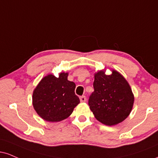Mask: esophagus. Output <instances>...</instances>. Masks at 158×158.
<instances>
[{"label": "esophagus", "mask_w": 158, "mask_h": 158, "mask_svg": "<svg viewBox=\"0 0 158 158\" xmlns=\"http://www.w3.org/2000/svg\"><path fill=\"white\" fill-rule=\"evenodd\" d=\"M80 102H86V97L85 96H82L80 97Z\"/></svg>", "instance_id": "esophagus-1"}]
</instances>
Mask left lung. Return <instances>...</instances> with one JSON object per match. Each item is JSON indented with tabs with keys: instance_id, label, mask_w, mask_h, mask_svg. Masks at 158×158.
I'll return each mask as SVG.
<instances>
[{
	"instance_id": "1",
	"label": "left lung",
	"mask_w": 158,
	"mask_h": 158,
	"mask_svg": "<svg viewBox=\"0 0 158 158\" xmlns=\"http://www.w3.org/2000/svg\"><path fill=\"white\" fill-rule=\"evenodd\" d=\"M107 75L106 69L94 73V91L88 104L95 118L107 126L118 124L129 116L134 104V94L123 75L115 70Z\"/></svg>"
}]
</instances>
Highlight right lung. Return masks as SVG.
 <instances>
[{
  "label": "right lung",
  "instance_id": "right-lung-1",
  "mask_svg": "<svg viewBox=\"0 0 158 158\" xmlns=\"http://www.w3.org/2000/svg\"><path fill=\"white\" fill-rule=\"evenodd\" d=\"M68 73L61 72L59 77L46 75L33 91L32 104L39 116L48 122L67 118L80 101L75 94L76 85L68 80Z\"/></svg>",
  "mask_w": 158,
  "mask_h": 158
}]
</instances>
